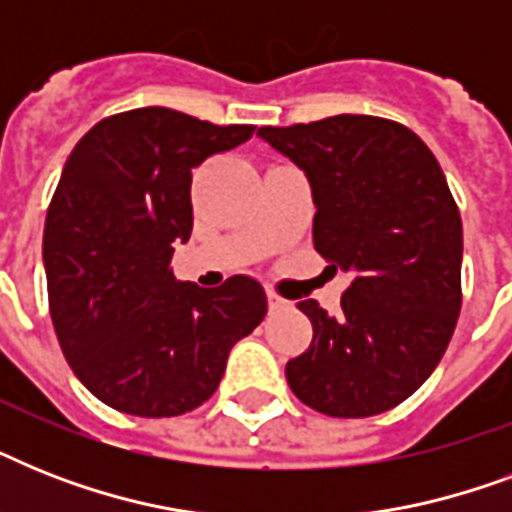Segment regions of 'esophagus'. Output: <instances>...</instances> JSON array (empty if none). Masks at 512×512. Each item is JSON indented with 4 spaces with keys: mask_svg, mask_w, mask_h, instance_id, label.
I'll use <instances>...</instances> for the list:
<instances>
[{
    "mask_svg": "<svg viewBox=\"0 0 512 512\" xmlns=\"http://www.w3.org/2000/svg\"><path fill=\"white\" fill-rule=\"evenodd\" d=\"M265 297H268V308L271 311H279V308H287V300L279 295V292H273V289H265Z\"/></svg>",
    "mask_w": 512,
    "mask_h": 512,
    "instance_id": "1",
    "label": "esophagus"
}]
</instances>
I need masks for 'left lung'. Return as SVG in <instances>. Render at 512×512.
Instances as JSON below:
<instances>
[{"label":"left lung","mask_w":512,"mask_h":512,"mask_svg":"<svg viewBox=\"0 0 512 512\" xmlns=\"http://www.w3.org/2000/svg\"><path fill=\"white\" fill-rule=\"evenodd\" d=\"M311 180L313 247L348 273L337 316L297 308L313 340L287 361L305 406L356 420L398 406L436 369L462 308V220L444 170L409 127L382 116L260 127Z\"/></svg>","instance_id":"1"}]
</instances>
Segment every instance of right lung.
<instances>
[{"label": "right lung", "instance_id": "right-lung-1", "mask_svg": "<svg viewBox=\"0 0 512 512\" xmlns=\"http://www.w3.org/2000/svg\"><path fill=\"white\" fill-rule=\"evenodd\" d=\"M148 106L106 116L68 156L44 223V271L63 356L92 396L135 417H177L220 385L228 353L268 311L263 287L175 281L191 239V170L252 138Z\"/></svg>", "mask_w": 512, "mask_h": 512}]
</instances>
